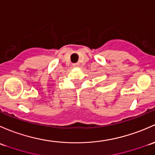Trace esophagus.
<instances>
[{"mask_svg": "<svg viewBox=\"0 0 155 155\" xmlns=\"http://www.w3.org/2000/svg\"><path fill=\"white\" fill-rule=\"evenodd\" d=\"M80 66V63H73V67L74 68H78V67Z\"/></svg>", "mask_w": 155, "mask_h": 155, "instance_id": "34e87169", "label": "esophagus"}]
</instances>
